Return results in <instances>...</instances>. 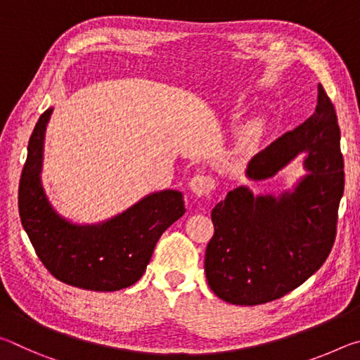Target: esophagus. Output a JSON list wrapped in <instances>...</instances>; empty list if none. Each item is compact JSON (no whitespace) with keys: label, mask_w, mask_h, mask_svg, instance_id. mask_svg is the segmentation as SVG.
<instances>
[{"label":"esophagus","mask_w":360,"mask_h":360,"mask_svg":"<svg viewBox=\"0 0 360 360\" xmlns=\"http://www.w3.org/2000/svg\"><path fill=\"white\" fill-rule=\"evenodd\" d=\"M188 188H191V192L195 195V197L205 198L208 197L212 188H214V181H212L210 176L197 174L193 176L191 182H188Z\"/></svg>","instance_id":"esophagus-1"}]
</instances>
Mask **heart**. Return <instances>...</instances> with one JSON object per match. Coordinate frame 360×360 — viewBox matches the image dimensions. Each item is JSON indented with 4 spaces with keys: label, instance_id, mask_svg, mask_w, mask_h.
Segmentation results:
<instances>
[{
    "label": "heart",
    "instance_id": "b5f03b06",
    "mask_svg": "<svg viewBox=\"0 0 360 360\" xmlns=\"http://www.w3.org/2000/svg\"><path fill=\"white\" fill-rule=\"evenodd\" d=\"M265 131V124L262 120H255L251 125L248 127V130L245 133V146L246 149H254L255 146L259 144L260 138L264 136Z\"/></svg>",
    "mask_w": 360,
    "mask_h": 360
}]
</instances>
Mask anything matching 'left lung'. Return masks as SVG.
Returning a JSON list of instances; mask_svg holds the SVG:
<instances>
[{
    "label": "left lung",
    "instance_id": "left-lung-1",
    "mask_svg": "<svg viewBox=\"0 0 360 360\" xmlns=\"http://www.w3.org/2000/svg\"><path fill=\"white\" fill-rule=\"evenodd\" d=\"M311 117L248 163L251 181H265L302 157L304 174L289 191H230L211 211L214 235L206 248L211 290L231 304H262L289 294L314 275L333 246L345 188L340 127L330 98L318 87Z\"/></svg>",
    "mask_w": 360,
    "mask_h": 360
}]
</instances>
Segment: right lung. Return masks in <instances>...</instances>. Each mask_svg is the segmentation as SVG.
Returning a JSON list of instances; mask_svg holds the SVG:
<instances>
[{"label":"right lung","mask_w":360,"mask_h":360,"mask_svg":"<svg viewBox=\"0 0 360 360\" xmlns=\"http://www.w3.org/2000/svg\"><path fill=\"white\" fill-rule=\"evenodd\" d=\"M53 108L41 115L28 143L19 184L23 229L53 276L75 288L112 292L143 276L163 231L184 214V197L165 188L96 224H76L58 214L42 187L44 138Z\"/></svg>","instance_id":"1"}]
</instances>
